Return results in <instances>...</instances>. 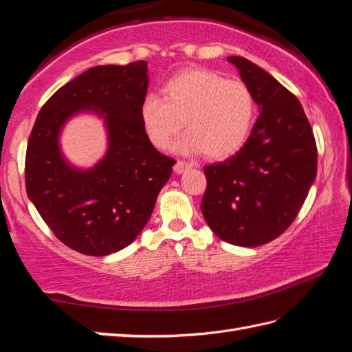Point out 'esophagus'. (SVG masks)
<instances>
[{
	"label": "esophagus",
	"mask_w": 352,
	"mask_h": 352,
	"mask_svg": "<svg viewBox=\"0 0 352 352\" xmlns=\"http://www.w3.org/2000/svg\"><path fill=\"white\" fill-rule=\"evenodd\" d=\"M190 167H191L190 162H186V161H176L173 170H175V173L181 175V173H184V171H185L186 168H190Z\"/></svg>",
	"instance_id": "1"
}]
</instances>
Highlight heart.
<instances>
[{"instance_id":"b5f03b06","label":"heart","mask_w":352,"mask_h":352,"mask_svg":"<svg viewBox=\"0 0 352 352\" xmlns=\"http://www.w3.org/2000/svg\"><path fill=\"white\" fill-rule=\"evenodd\" d=\"M162 98L149 95L140 107L143 129L156 149H167L184 122L188 132L179 140V151L226 160L244 146L253 126L252 90L214 70H182L164 84Z\"/></svg>"}]
</instances>
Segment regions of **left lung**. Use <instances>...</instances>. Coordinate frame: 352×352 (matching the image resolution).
Returning a JSON list of instances; mask_svg holds the SVG:
<instances>
[{
    "label": "left lung",
    "mask_w": 352,
    "mask_h": 352,
    "mask_svg": "<svg viewBox=\"0 0 352 352\" xmlns=\"http://www.w3.org/2000/svg\"><path fill=\"white\" fill-rule=\"evenodd\" d=\"M254 102L257 117L245 144L229 160L203 168L201 214L215 235L257 247L292 224L316 177L318 149L300 100L244 57H229Z\"/></svg>",
    "instance_id": "obj_1"
}]
</instances>
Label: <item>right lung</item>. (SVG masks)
<instances>
[{
  "mask_svg": "<svg viewBox=\"0 0 352 352\" xmlns=\"http://www.w3.org/2000/svg\"><path fill=\"white\" fill-rule=\"evenodd\" d=\"M147 63L96 66L60 87L38 111L27 144L25 188L37 212L69 248L107 256L128 247L149 221L175 160L149 142L140 107ZM104 116L109 151L90 170L64 161L58 135L74 113Z\"/></svg>",
  "mask_w": 352,
  "mask_h": 352,
  "instance_id": "1",
  "label": "right lung"
}]
</instances>
